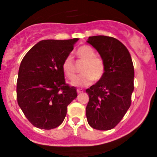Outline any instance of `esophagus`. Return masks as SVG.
<instances>
[{
    "label": "esophagus",
    "mask_w": 157,
    "mask_h": 157,
    "mask_svg": "<svg viewBox=\"0 0 157 157\" xmlns=\"http://www.w3.org/2000/svg\"><path fill=\"white\" fill-rule=\"evenodd\" d=\"M77 93H78V94H79V93H83V90H82V89H77Z\"/></svg>",
    "instance_id": "34e87169"
}]
</instances>
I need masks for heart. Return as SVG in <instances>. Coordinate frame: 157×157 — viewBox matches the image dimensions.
<instances>
[{
    "mask_svg": "<svg viewBox=\"0 0 157 157\" xmlns=\"http://www.w3.org/2000/svg\"><path fill=\"white\" fill-rule=\"evenodd\" d=\"M75 55L80 59L85 61L82 67L83 74L78 76L72 84L75 86H86L90 84L92 80L99 81L103 77L105 71L104 61L100 58L96 56V52L90 45L80 46L75 52ZM62 71L66 77L70 80L74 79L76 76V68L73 58L71 56L66 57L62 63Z\"/></svg>",
    "mask_w": 157,
    "mask_h": 157,
    "instance_id": "b5f03b06",
    "label": "heart"
}]
</instances>
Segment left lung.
<instances>
[{
  "label": "left lung",
  "mask_w": 157,
  "mask_h": 157,
  "mask_svg": "<svg viewBox=\"0 0 157 157\" xmlns=\"http://www.w3.org/2000/svg\"><path fill=\"white\" fill-rule=\"evenodd\" d=\"M86 42L97 50L105 66L103 77L86 90L90 97L86 118L94 129L107 131L121 121L131 106L134 65L127 48L118 39L95 36Z\"/></svg>",
  "instance_id": "left-lung-1"
}]
</instances>
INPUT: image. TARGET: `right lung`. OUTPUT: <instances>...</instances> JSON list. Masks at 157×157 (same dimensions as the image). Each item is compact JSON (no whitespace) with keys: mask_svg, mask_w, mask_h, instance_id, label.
Returning <instances> with one entry per match:
<instances>
[{"mask_svg":"<svg viewBox=\"0 0 157 157\" xmlns=\"http://www.w3.org/2000/svg\"><path fill=\"white\" fill-rule=\"evenodd\" d=\"M77 41H40L22 60L17 83V102L35 127L50 130L59 126L67 105L77 98L76 88L65 83L61 66Z\"/></svg>","mask_w":157,"mask_h":157,"instance_id":"obj_1","label":"right lung"}]
</instances>
